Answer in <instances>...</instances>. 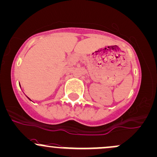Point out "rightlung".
Masks as SVG:
<instances>
[{"label": "right lung", "mask_w": 157, "mask_h": 157, "mask_svg": "<svg viewBox=\"0 0 157 157\" xmlns=\"http://www.w3.org/2000/svg\"><path fill=\"white\" fill-rule=\"evenodd\" d=\"M29 99H30V98H29Z\"/></svg>", "instance_id": "obj_1"}]
</instances>
